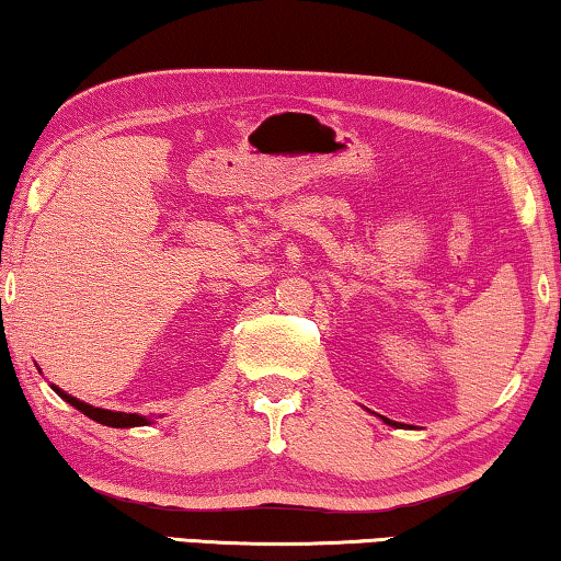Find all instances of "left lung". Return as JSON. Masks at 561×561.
I'll return each instance as SVG.
<instances>
[{
	"label": "left lung",
	"mask_w": 561,
	"mask_h": 561,
	"mask_svg": "<svg viewBox=\"0 0 561 561\" xmlns=\"http://www.w3.org/2000/svg\"><path fill=\"white\" fill-rule=\"evenodd\" d=\"M376 416H378V413H376ZM378 419H381V421H383V424H389V426H393V428H401V424H399V421H391V419H386V416H378Z\"/></svg>",
	"instance_id": "obj_1"
}]
</instances>
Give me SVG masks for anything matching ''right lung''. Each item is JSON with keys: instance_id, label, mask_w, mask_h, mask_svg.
I'll return each mask as SVG.
<instances>
[{"instance_id": "obj_1", "label": "right lung", "mask_w": 561, "mask_h": 561, "mask_svg": "<svg viewBox=\"0 0 561 561\" xmlns=\"http://www.w3.org/2000/svg\"><path fill=\"white\" fill-rule=\"evenodd\" d=\"M51 389H55L57 396H62V399L75 407L77 411H82L84 416H90L92 421H98L102 426H112V428H133V426H148L152 421L148 416H140V413H125V411H110V409H98V407H90V403H84L80 399H75L67 391L59 389V386L51 383Z\"/></svg>"}]
</instances>
